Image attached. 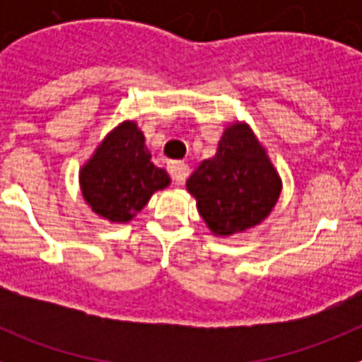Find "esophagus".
<instances>
[{
    "mask_svg": "<svg viewBox=\"0 0 362 362\" xmlns=\"http://www.w3.org/2000/svg\"><path fill=\"white\" fill-rule=\"evenodd\" d=\"M168 174L172 175V179H174L175 183H183L185 177L188 175V166L187 163L183 161H172L168 163Z\"/></svg>",
    "mask_w": 362,
    "mask_h": 362,
    "instance_id": "esophagus-1",
    "label": "esophagus"
}]
</instances>
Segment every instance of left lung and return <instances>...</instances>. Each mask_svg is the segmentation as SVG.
<instances>
[{
    "instance_id": "left-lung-1",
    "label": "left lung",
    "mask_w": 362,
    "mask_h": 362,
    "mask_svg": "<svg viewBox=\"0 0 362 362\" xmlns=\"http://www.w3.org/2000/svg\"><path fill=\"white\" fill-rule=\"evenodd\" d=\"M187 188L216 235L228 238L259 225L276 206L281 177L246 123L223 132L217 152L188 177Z\"/></svg>"
}]
</instances>
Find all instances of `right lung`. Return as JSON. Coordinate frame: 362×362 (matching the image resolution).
<instances>
[{"instance_id": "right-lung-1", "label": "right lung", "mask_w": 362, "mask_h": 362, "mask_svg": "<svg viewBox=\"0 0 362 362\" xmlns=\"http://www.w3.org/2000/svg\"><path fill=\"white\" fill-rule=\"evenodd\" d=\"M81 194L98 216L129 223L153 192L170 185L165 168L152 163L145 136L134 121H123L99 143L79 170Z\"/></svg>"}]
</instances>
